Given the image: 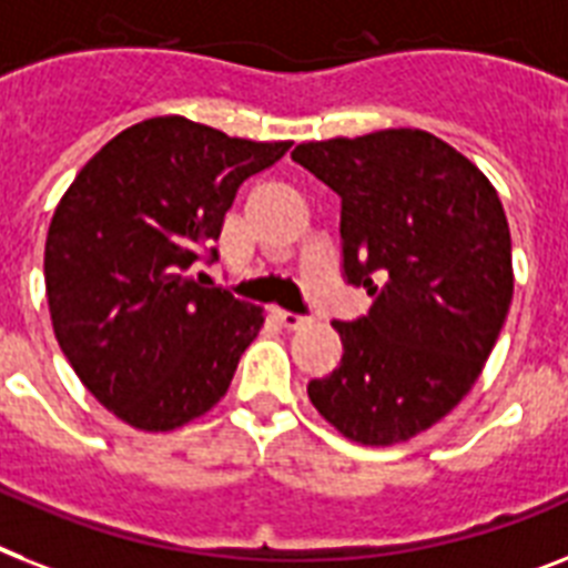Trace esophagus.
Segmentation results:
<instances>
[{
  "instance_id": "1",
  "label": "esophagus",
  "mask_w": 568,
  "mask_h": 568,
  "mask_svg": "<svg viewBox=\"0 0 568 568\" xmlns=\"http://www.w3.org/2000/svg\"><path fill=\"white\" fill-rule=\"evenodd\" d=\"M271 315H274L276 324L285 326V329H300V326H303V324H308V317L294 315V312H285V308H274Z\"/></svg>"
}]
</instances>
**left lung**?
Returning a JSON list of instances; mask_svg holds the SVG:
<instances>
[{"label":"left lung","mask_w":568,"mask_h":568,"mask_svg":"<svg viewBox=\"0 0 568 568\" xmlns=\"http://www.w3.org/2000/svg\"><path fill=\"white\" fill-rule=\"evenodd\" d=\"M292 160L341 195L347 283L371 312L335 321L341 364L308 399L364 446L412 440L469 394L514 297L510 227L496 189L417 128L303 142Z\"/></svg>","instance_id":"obj_1"}]
</instances>
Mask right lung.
I'll return each mask as SVG.
<instances>
[{"instance_id": "1", "label": "right lung", "mask_w": 568, "mask_h": 568, "mask_svg": "<svg viewBox=\"0 0 568 568\" xmlns=\"http://www.w3.org/2000/svg\"><path fill=\"white\" fill-rule=\"evenodd\" d=\"M288 149L154 116L113 136L60 197L43 260L54 338L128 426L172 432L227 394L265 315L197 283L192 265L236 189Z\"/></svg>"}]
</instances>
